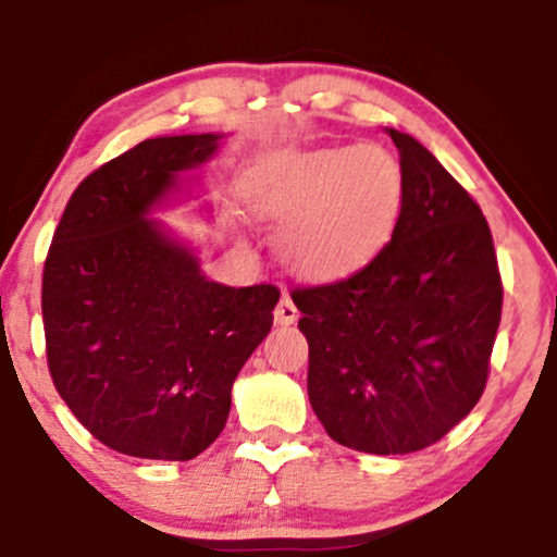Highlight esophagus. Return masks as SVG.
Instances as JSON below:
<instances>
[{"label":"esophagus","instance_id":"1","mask_svg":"<svg viewBox=\"0 0 557 557\" xmlns=\"http://www.w3.org/2000/svg\"><path fill=\"white\" fill-rule=\"evenodd\" d=\"M298 319V306L293 304V298L283 293L277 300V309H274V322L277 324H293Z\"/></svg>","mask_w":557,"mask_h":557}]
</instances>
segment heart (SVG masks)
Listing matches in <instances>:
<instances>
[{
  "label": "heart",
  "instance_id": "1",
  "mask_svg": "<svg viewBox=\"0 0 557 557\" xmlns=\"http://www.w3.org/2000/svg\"><path fill=\"white\" fill-rule=\"evenodd\" d=\"M261 222L283 227L280 248L306 277H341L393 240L406 207V177L385 146L293 151L272 159L248 188Z\"/></svg>",
  "mask_w": 557,
  "mask_h": 557
}]
</instances>
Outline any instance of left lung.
Masks as SVG:
<instances>
[{
    "mask_svg": "<svg viewBox=\"0 0 557 557\" xmlns=\"http://www.w3.org/2000/svg\"><path fill=\"white\" fill-rule=\"evenodd\" d=\"M387 133L406 177L393 240L359 272L290 298L324 430L354 450L403 456L443 440L482 398L503 283L469 190L417 138Z\"/></svg>",
    "mask_w": 557,
    "mask_h": 557,
    "instance_id": "obj_1",
    "label": "left lung"
}]
</instances>
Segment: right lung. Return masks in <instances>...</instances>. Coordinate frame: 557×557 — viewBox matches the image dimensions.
Instances as JSON below:
<instances>
[{"instance_id": "right-lung-1", "label": "right lung", "mask_w": 557, "mask_h": 557, "mask_svg": "<svg viewBox=\"0 0 557 557\" xmlns=\"http://www.w3.org/2000/svg\"><path fill=\"white\" fill-rule=\"evenodd\" d=\"M222 136L140 140L70 196L44 261L47 363L75 419L112 450L190 461L225 430L230 389L272 330L274 285L207 280L154 203Z\"/></svg>"}]
</instances>
